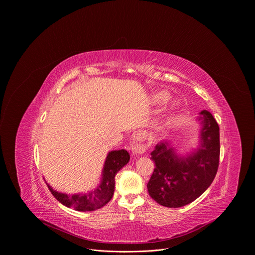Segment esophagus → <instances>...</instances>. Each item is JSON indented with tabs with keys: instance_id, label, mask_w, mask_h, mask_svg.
Returning <instances> with one entry per match:
<instances>
[{
	"instance_id": "34e87169",
	"label": "esophagus",
	"mask_w": 255,
	"mask_h": 255,
	"mask_svg": "<svg viewBox=\"0 0 255 255\" xmlns=\"http://www.w3.org/2000/svg\"><path fill=\"white\" fill-rule=\"evenodd\" d=\"M143 139H144V134L142 133L136 134L134 141L130 145V149L133 154H142L146 151L147 146L142 143Z\"/></svg>"
}]
</instances>
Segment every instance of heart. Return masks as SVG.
<instances>
[{
  "instance_id": "obj_1",
  "label": "heart",
  "mask_w": 255,
  "mask_h": 255,
  "mask_svg": "<svg viewBox=\"0 0 255 255\" xmlns=\"http://www.w3.org/2000/svg\"><path fill=\"white\" fill-rule=\"evenodd\" d=\"M164 98H165V96H158V97H157V100L160 101V100H163Z\"/></svg>"
}]
</instances>
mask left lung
Segmentation results:
<instances>
[{
	"label": "left lung",
	"instance_id": "obj_1",
	"mask_svg": "<svg viewBox=\"0 0 255 255\" xmlns=\"http://www.w3.org/2000/svg\"><path fill=\"white\" fill-rule=\"evenodd\" d=\"M202 143L197 152L178 157L167 143L151 152L155 167L147 184L149 196L161 206L179 208L198 199L212 184L220 159V131L213 115L202 111Z\"/></svg>",
	"mask_w": 255,
	"mask_h": 255
}]
</instances>
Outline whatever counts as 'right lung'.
I'll list each match as a JSON object with an SVG mask.
<instances>
[{"label": "right lung", "mask_w": 255, "mask_h": 255, "mask_svg": "<svg viewBox=\"0 0 255 255\" xmlns=\"http://www.w3.org/2000/svg\"><path fill=\"white\" fill-rule=\"evenodd\" d=\"M130 159L125 149L109 152L103 170V179L98 189L89 194L67 195L54 191L47 183V187L53 197L62 205L75 208L77 211H94L105 206L113 197L115 190V175Z\"/></svg>", "instance_id": "right-lung-1"}]
</instances>
